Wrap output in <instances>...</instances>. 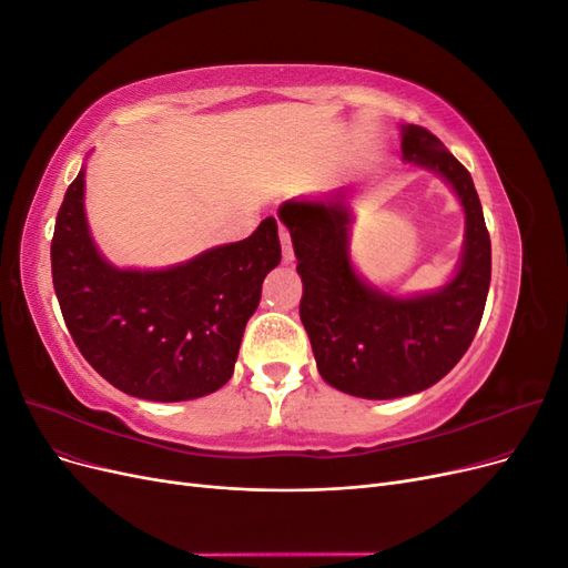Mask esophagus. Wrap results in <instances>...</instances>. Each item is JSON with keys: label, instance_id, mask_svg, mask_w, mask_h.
<instances>
[{"label": "esophagus", "instance_id": "esophagus-1", "mask_svg": "<svg viewBox=\"0 0 568 568\" xmlns=\"http://www.w3.org/2000/svg\"><path fill=\"white\" fill-rule=\"evenodd\" d=\"M280 242H282V257L284 263H294L296 255H294V246H291V234L284 225H280Z\"/></svg>", "mask_w": 568, "mask_h": 568}]
</instances>
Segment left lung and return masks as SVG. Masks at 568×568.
Returning a JSON list of instances; mask_svg holds the SVG:
<instances>
[{
  "mask_svg": "<svg viewBox=\"0 0 568 568\" xmlns=\"http://www.w3.org/2000/svg\"><path fill=\"white\" fill-rule=\"evenodd\" d=\"M403 156L448 180L467 215L459 272L438 294L393 298L359 280L348 261L343 201H288L280 209L303 280L301 322L322 379L369 400L440 382L471 346L490 286V236L469 170L422 125L403 128Z\"/></svg>",
  "mask_w": 568,
  "mask_h": 568,
  "instance_id": "1",
  "label": "left lung"
}]
</instances>
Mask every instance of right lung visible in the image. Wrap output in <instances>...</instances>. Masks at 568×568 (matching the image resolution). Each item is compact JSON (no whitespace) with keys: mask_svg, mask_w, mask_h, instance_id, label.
<instances>
[{"mask_svg":"<svg viewBox=\"0 0 568 568\" xmlns=\"http://www.w3.org/2000/svg\"><path fill=\"white\" fill-rule=\"evenodd\" d=\"M82 178L68 186L51 239L54 291L82 357L144 400H194L225 386L265 274L282 261L277 222L178 267L115 270L90 239Z\"/></svg>","mask_w":568,"mask_h":568,"instance_id":"add662e5","label":"right lung"}]
</instances>
